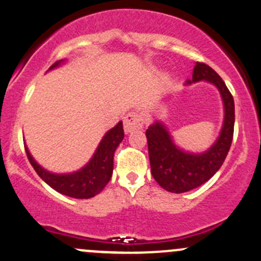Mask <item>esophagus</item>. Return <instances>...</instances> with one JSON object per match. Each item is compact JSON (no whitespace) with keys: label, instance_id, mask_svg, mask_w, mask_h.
Listing matches in <instances>:
<instances>
[{"label":"esophagus","instance_id":"esophagus-1","mask_svg":"<svg viewBox=\"0 0 261 261\" xmlns=\"http://www.w3.org/2000/svg\"><path fill=\"white\" fill-rule=\"evenodd\" d=\"M142 126H144V119L138 112H130V114L123 117V130H125L126 134L141 130Z\"/></svg>","mask_w":261,"mask_h":261}]
</instances>
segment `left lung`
Wrapping results in <instances>:
<instances>
[{
	"label": "left lung",
	"mask_w": 261,
	"mask_h": 261,
	"mask_svg": "<svg viewBox=\"0 0 261 261\" xmlns=\"http://www.w3.org/2000/svg\"><path fill=\"white\" fill-rule=\"evenodd\" d=\"M206 81L219 90L224 105L220 134L204 152H190L177 146L167 127L156 119L146 130L150 166L153 179L170 193H186L202 185L223 165L234 135V98L223 79L210 66L196 62L193 79L185 85Z\"/></svg>",
	"instance_id": "obj_1"
}]
</instances>
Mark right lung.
<instances>
[{"label":"right lung","instance_id":"right-lung-1","mask_svg":"<svg viewBox=\"0 0 261 261\" xmlns=\"http://www.w3.org/2000/svg\"><path fill=\"white\" fill-rule=\"evenodd\" d=\"M65 62L66 60L55 62L48 68V71L60 67ZM122 140L123 128L122 121H120L103 135L89 163L77 171L68 172V174H56L48 171L35 160L26 145L24 149H26L27 158L38 176L54 190L75 199H90L101 193L111 179L112 170H114V153Z\"/></svg>","mask_w":261,"mask_h":261}]
</instances>
